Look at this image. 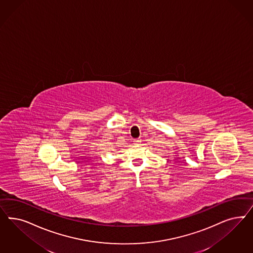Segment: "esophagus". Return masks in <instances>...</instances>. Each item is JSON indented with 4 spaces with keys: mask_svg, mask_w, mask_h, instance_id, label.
Listing matches in <instances>:
<instances>
[{
    "mask_svg": "<svg viewBox=\"0 0 253 253\" xmlns=\"http://www.w3.org/2000/svg\"><path fill=\"white\" fill-rule=\"evenodd\" d=\"M134 142H135V144H139V142H141V139H134Z\"/></svg>",
    "mask_w": 253,
    "mask_h": 253,
    "instance_id": "esophagus-1",
    "label": "esophagus"
}]
</instances>
